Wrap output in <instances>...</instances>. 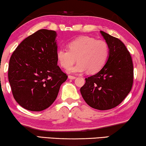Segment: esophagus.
Instances as JSON below:
<instances>
[{"label":"esophagus","instance_id":"34e87169","mask_svg":"<svg viewBox=\"0 0 146 146\" xmlns=\"http://www.w3.org/2000/svg\"><path fill=\"white\" fill-rule=\"evenodd\" d=\"M68 79H70V80H74V79H76V77H75V76H73L69 75L68 76Z\"/></svg>","mask_w":146,"mask_h":146}]
</instances>
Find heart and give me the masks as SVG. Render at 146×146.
Returning <instances> with one entry per match:
<instances>
[{
	"mask_svg": "<svg viewBox=\"0 0 146 146\" xmlns=\"http://www.w3.org/2000/svg\"><path fill=\"white\" fill-rule=\"evenodd\" d=\"M68 48L59 49L56 57L64 68L71 66L77 58L78 63L68 69L70 73H81L86 70L90 74L96 73L104 67L109 57L107 42L89 36H81L71 40Z\"/></svg>",
	"mask_w": 146,
	"mask_h": 146,
	"instance_id": "1",
	"label": "heart"
}]
</instances>
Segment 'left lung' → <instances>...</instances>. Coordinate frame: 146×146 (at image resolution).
<instances>
[{
    "label": "left lung",
    "instance_id": "obj_1",
    "mask_svg": "<svg viewBox=\"0 0 146 146\" xmlns=\"http://www.w3.org/2000/svg\"><path fill=\"white\" fill-rule=\"evenodd\" d=\"M100 33L108 44V59L98 72L85 78L80 92L90 107L104 111L118 106L130 92L133 64L129 52L120 39L103 31Z\"/></svg>",
    "mask_w": 146,
    "mask_h": 146
}]
</instances>
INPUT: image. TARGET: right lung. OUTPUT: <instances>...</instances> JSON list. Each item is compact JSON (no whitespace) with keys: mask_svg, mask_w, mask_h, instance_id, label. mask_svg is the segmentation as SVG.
<instances>
[{"mask_svg":"<svg viewBox=\"0 0 146 146\" xmlns=\"http://www.w3.org/2000/svg\"><path fill=\"white\" fill-rule=\"evenodd\" d=\"M57 33L41 29L24 39L9 59L8 80L21 107L41 111L53 104L68 76L57 66Z\"/></svg>","mask_w":146,"mask_h":146,"instance_id":"add662e5","label":"right lung"}]
</instances>
